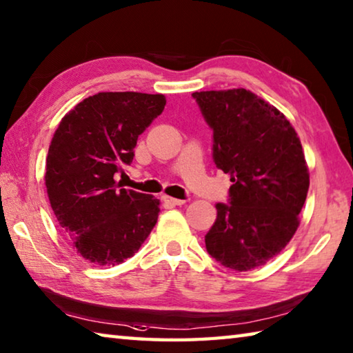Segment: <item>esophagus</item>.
I'll use <instances>...</instances> for the list:
<instances>
[{
    "label": "esophagus",
    "instance_id": "obj_1",
    "mask_svg": "<svg viewBox=\"0 0 353 353\" xmlns=\"http://www.w3.org/2000/svg\"><path fill=\"white\" fill-rule=\"evenodd\" d=\"M163 201L168 205H183L184 204L183 199H176V198H172V196H163Z\"/></svg>",
    "mask_w": 353,
    "mask_h": 353
}]
</instances>
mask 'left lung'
<instances>
[{
    "instance_id": "1",
    "label": "left lung",
    "mask_w": 353,
    "mask_h": 353,
    "mask_svg": "<svg viewBox=\"0 0 353 353\" xmlns=\"http://www.w3.org/2000/svg\"><path fill=\"white\" fill-rule=\"evenodd\" d=\"M214 129V159L230 175V204L218 203L205 249L224 268L256 269L300 225L309 168L295 129L275 105L239 89L192 94Z\"/></svg>"
}]
</instances>
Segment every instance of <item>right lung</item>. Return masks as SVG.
<instances>
[{"label": "right lung", "mask_w": 353, "mask_h": 353, "mask_svg": "<svg viewBox=\"0 0 353 353\" xmlns=\"http://www.w3.org/2000/svg\"><path fill=\"white\" fill-rule=\"evenodd\" d=\"M165 97L99 92L59 121L46 158V189L59 228L79 255L115 265L135 255L155 228L159 199L119 189L138 137L161 115Z\"/></svg>", "instance_id": "obj_1"}]
</instances>
